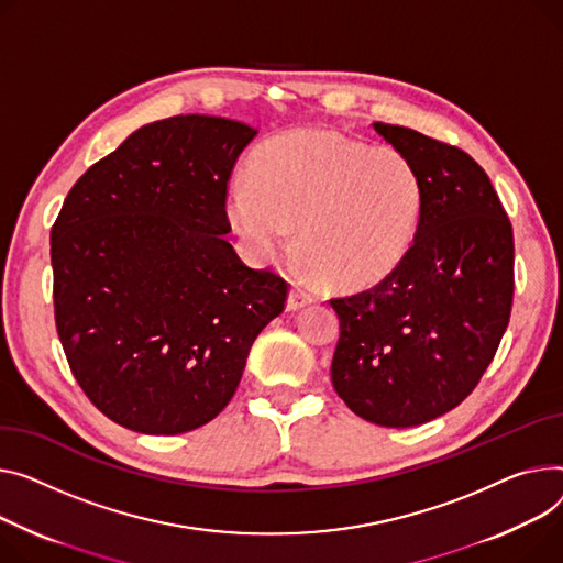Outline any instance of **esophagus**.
Returning <instances> with one entry per match:
<instances>
[{"mask_svg":"<svg viewBox=\"0 0 563 563\" xmlns=\"http://www.w3.org/2000/svg\"><path fill=\"white\" fill-rule=\"evenodd\" d=\"M312 301H314V298H312L310 291H306V289H301V287H291V291H289V296H287V308H289V310H301V308L310 306Z\"/></svg>","mask_w":563,"mask_h":563,"instance_id":"34e87169","label":"esophagus"}]
</instances>
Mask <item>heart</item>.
<instances>
[{
  "label": "heart",
  "mask_w": 563,
  "mask_h": 563,
  "mask_svg": "<svg viewBox=\"0 0 563 563\" xmlns=\"http://www.w3.org/2000/svg\"><path fill=\"white\" fill-rule=\"evenodd\" d=\"M231 227L255 260L296 249L334 287L383 280L419 233L423 180L405 154L332 131H289L262 144L227 197Z\"/></svg>",
  "instance_id": "b5f03b06"
}]
</instances>
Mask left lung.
<instances>
[{
    "mask_svg": "<svg viewBox=\"0 0 563 563\" xmlns=\"http://www.w3.org/2000/svg\"><path fill=\"white\" fill-rule=\"evenodd\" d=\"M423 180L415 244L373 287L330 298L340 317L330 378L364 421L411 428L455 409L492 364L514 301L511 221L460 146L373 124Z\"/></svg>",
    "mask_w": 563,
    "mask_h": 563,
    "instance_id": "8db88e82",
    "label": "left lung"
}]
</instances>
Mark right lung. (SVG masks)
Listing matches in <instances>:
<instances>
[{
	"label": "right lung",
	"instance_id": "1",
	"mask_svg": "<svg viewBox=\"0 0 563 563\" xmlns=\"http://www.w3.org/2000/svg\"><path fill=\"white\" fill-rule=\"evenodd\" d=\"M255 129L176 115L95 163L52 227L54 317L90 402L133 432L180 434L233 398L289 283L240 260L229 180Z\"/></svg>",
	"mask_w": 563,
	"mask_h": 563
}]
</instances>
